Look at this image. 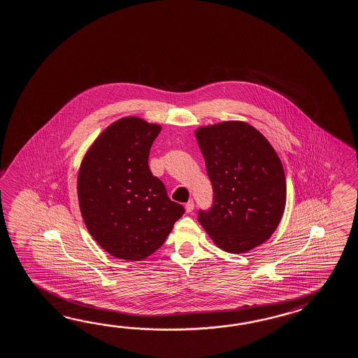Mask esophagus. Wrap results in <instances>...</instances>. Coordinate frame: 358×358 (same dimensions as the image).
Instances as JSON below:
<instances>
[{
  "label": "esophagus",
  "mask_w": 358,
  "mask_h": 358,
  "mask_svg": "<svg viewBox=\"0 0 358 358\" xmlns=\"http://www.w3.org/2000/svg\"><path fill=\"white\" fill-rule=\"evenodd\" d=\"M185 210H187V213H192L193 210H194V202L193 201H188L187 203H185Z\"/></svg>",
  "instance_id": "34e87169"
}]
</instances>
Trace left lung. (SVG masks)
Returning <instances> with one entry per match:
<instances>
[{
	"label": "left lung",
	"instance_id": "1",
	"mask_svg": "<svg viewBox=\"0 0 358 358\" xmlns=\"http://www.w3.org/2000/svg\"><path fill=\"white\" fill-rule=\"evenodd\" d=\"M196 139L213 185V205L199 222L217 248L242 254L266 242L282 217L286 179L266 138L240 121L200 127Z\"/></svg>",
	"mask_w": 358,
	"mask_h": 358
}]
</instances>
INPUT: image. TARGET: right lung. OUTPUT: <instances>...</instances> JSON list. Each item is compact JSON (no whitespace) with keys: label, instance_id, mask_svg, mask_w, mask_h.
Masks as SVG:
<instances>
[{"label":"right lung","instance_id":"1","mask_svg":"<svg viewBox=\"0 0 358 358\" xmlns=\"http://www.w3.org/2000/svg\"><path fill=\"white\" fill-rule=\"evenodd\" d=\"M161 126L125 117L86 153L77 192L86 228L116 258L142 260L164 245L183 206L170 200L148 157Z\"/></svg>","mask_w":358,"mask_h":358}]
</instances>
